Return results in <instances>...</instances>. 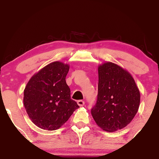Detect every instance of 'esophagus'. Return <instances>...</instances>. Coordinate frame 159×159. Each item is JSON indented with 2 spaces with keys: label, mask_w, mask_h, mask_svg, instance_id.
I'll use <instances>...</instances> for the list:
<instances>
[{
  "label": "esophagus",
  "mask_w": 159,
  "mask_h": 159,
  "mask_svg": "<svg viewBox=\"0 0 159 159\" xmlns=\"http://www.w3.org/2000/svg\"><path fill=\"white\" fill-rule=\"evenodd\" d=\"M77 104L79 105L80 107H83L84 105V102L82 100H78L77 101Z\"/></svg>",
  "instance_id": "1"
}]
</instances>
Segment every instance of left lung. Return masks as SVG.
I'll list each match as a JSON object with an SVG mask.
<instances>
[{"label": "left lung", "instance_id": "obj_1", "mask_svg": "<svg viewBox=\"0 0 159 159\" xmlns=\"http://www.w3.org/2000/svg\"><path fill=\"white\" fill-rule=\"evenodd\" d=\"M97 101L91 115L101 129L111 132L126 126L139 109L140 93L131 75L113 63L98 67Z\"/></svg>", "mask_w": 159, "mask_h": 159}]
</instances>
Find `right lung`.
I'll list each match as a JSON object with an SVG mask.
<instances>
[{
    "label": "right lung",
    "mask_w": 159,
    "mask_h": 159,
    "mask_svg": "<svg viewBox=\"0 0 159 159\" xmlns=\"http://www.w3.org/2000/svg\"><path fill=\"white\" fill-rule=\"evenodd\" d=\"M69 70L67 64L53 62L33 76L25 88V108L32 122L41 129H59L80 107L71 98L66 82Z\"/></svg>",
    "instance_id": "add662e5"
}]
</instances>
